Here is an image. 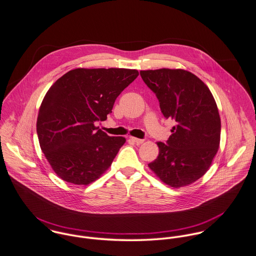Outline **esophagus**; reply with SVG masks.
Returning a JSON list of instances; mask_svg holds the SVG:
<instances>
[{
  "label": "esophagus",
  "instance_id": "esophagus-1",
  "mask_svg": "<svg viewBox=\"0 0 256 256\" xmlns=\"http://www.w3.org/2000/svg\"><path fill=\"white\" fill-rule=\"evenodd\" d=\"M130 140L132 142H136V144H144V140H140V138H134V136H130Z\"/></svg>",
  "mask_w": 256,
  "mask_h": 256
}]
</instances>
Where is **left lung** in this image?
Instances as JSON below:
<instances>
[{
	"instance_id": "8db88e82",
	"label": "left lung",
	"mask_w": 256,
	"mask_h": 256,
	"mask_svg": "<svg viewBox=\"0 0 256 256\" xmlns=\"http://www.w3.org/2000/svg\"><path fill=\"white\" fill-rule=\"evenodd\" d=\"M156 95L161 112L175 122L166 144L150 168L167 185L187 186L208 171L218 152L220 118L216 101L204 82L183 69L140 71Z\"/></svg>"
}]
</instances>
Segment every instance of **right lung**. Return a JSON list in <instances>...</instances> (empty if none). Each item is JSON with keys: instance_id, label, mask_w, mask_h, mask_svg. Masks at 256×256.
Masks as SVG:
<instances>
[{"instance_id": "1", "label": "right lung", "mask_w": 256, "mask_h": 256, "mask_svg": "<svg viewBox=\"0 0 256 256\" xmlns=\"http://www.w3.org/2000/svg\"><path fill=\"white\" fill-rule=\"evenodd\" d=\"M138 76L136 69L77 68L50 88L40 108L36 132L58 177L88 185L110 166L126 138L108 136L94 124L106 120L118 96Z\"/></svg>"}]
</instances>
